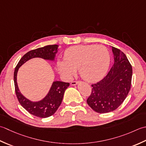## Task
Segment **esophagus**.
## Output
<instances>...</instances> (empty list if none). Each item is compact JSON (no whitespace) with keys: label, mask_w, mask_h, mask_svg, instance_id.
Instances as JSON below:
<instances>
[{"label":"esophagus","mask_w":146,"mask_h":146,"mask_svg":"<svg viewBox=\"0 0 146 146\" xmlns=\"http://www.w3.org/2000/svg\"><path fill=\"white\" fill-rule=\"evenodd\" d=\"M77 83H78V81H72L71 82V85H72V86H75V85H76Z\"/></svg>","instance_id":"esophagus-1"}]
</instances>
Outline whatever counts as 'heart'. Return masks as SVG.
Masks as SVG:
<instances>
[{"mask_svg":"<svg viewBox=\"0 0 146 146\" xmlns=\"http://www.w3.org/2000/svg\"><path fill=\"white\" fill-rule=\"evenodd\" d=\"M64 61H58V69L67 77H70L79 69L80 75L86 81L94 82L100 79L108 70L110 55L102 45H77L65 50Z\"/></svg>","mask_w":146,"mask_h":146,"instance_id":"obj_1","label":"heart"}]
</instances>
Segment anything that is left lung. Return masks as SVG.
I'll return each instance as SVG.
<instances>
[{"label": "left lung", "instance_id": "8db88e82", "mask_svg": "<svg viewBox=\"0 0 146 146\" xmlns=\"http://www.w3.org/2000/svg\"><path fill=\"white\" fill-rule=\"evenodd\" d=\"M114 64L104 78L91 84L88 105L100 113L115 110L125 100L131 88L132 67L125 53L112 46Z\"/></svg>", "mask_w": 146, "mask_h": 146}]
</instances>
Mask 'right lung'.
Wrapping results in <instances>:
<instances>
[{"instance_id": "obj_1", "label": "right lung", "mask_w": 146, "mask_h": 146, "mask_svg": "<svg viewBox=\"0 0 146 146\" xmlns=\"http://www.w3.org/2000/svg\"><path fill=\"white\" fill-rule=\"evenodd\" d=\"M58 45H47L41 48L33 50L27 52L20 59L16 65L14 73V82L15 92L19 103L29 113L40 118H47L52 116L57 110L62 103L65 91L69 87V82L61 81L53 82L46 96L38 102H31L24 97L20 93L17 84V73L20 66L29 59L35 57L43 58L46 60L55 58V53L57 52Z\"/></svg>"}]
</instances>
